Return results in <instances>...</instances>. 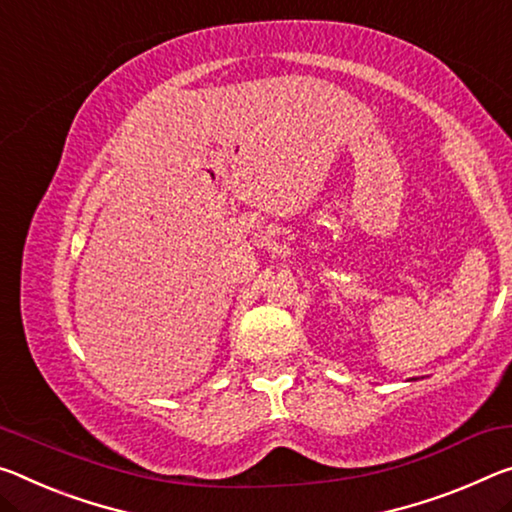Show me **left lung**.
Instances as JSON below:
<instances>
[{"label":"left lung","instance_id":"left-lung-1","mask_svg":"<svg viewBox=\"0 0 512 512\" xmlns=\"http://www.w3.org/2000/svg\"><path fill=\"white\" fill-rule=\"evenodd\" d=\"M412 380H415V378H412Z\"/></svg>","mask_w":512,"mask_h":512}]
</instances>
